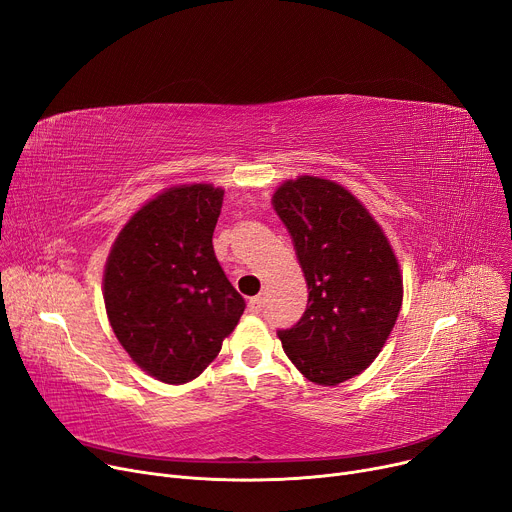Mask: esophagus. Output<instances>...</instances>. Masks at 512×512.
Listing matches in <instances>:
<instances>
[{
  "label": "esophagus",
  "mask_w": 512,
  "mask_h": 512,
  "mask_svg": "<svg viewBox=\"0 0 512 512\" xmlns=\"http://www.w3.org/2000/svg\"><path fill=\"white\" fill-rule=\"evenodd\" d=\"M261 305H263L261 297H253V299H249V311H251V313H259V311H261Z\"/></svg>",
  "instance_id": "1"
}]
</instances>
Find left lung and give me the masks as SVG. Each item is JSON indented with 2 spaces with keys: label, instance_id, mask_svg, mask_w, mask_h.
Masks as SVG:
<instances>
[{
  "label": "left lung",
  "instance_id": "left-lung-1",
  "mask_svg": "<svg viewBox=\"0 0 512 512\" xmlns=\"http://www.w3.org/2000/svg\"><path fill=\"white\" fill-rule=\"evenodd\" d=\"M272 203L309 288L307 311L278 338L307 380L342 384L373 363L396 324L398 259L380 224L338 182L286 180Z\"/></svg>",
  "mask_w": 512,
  "mask_h": 512
}]
</instances>
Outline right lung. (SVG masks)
<instances>
[{
  "mask_svg": "<svg viewBox=\"0 0 512 512\" xmlns=\"http://www.w3.org/2000/svg\"><path fill=\"white\" fill-rule=\"evenodd\" d=\"M224 191L172 186L120 230L103 272L112 330L155 380L186 384L218 357L245 299L213 253Z\"/></svg>",
  "mask_w": 512,
  "mask_h": 512,
  "instance_id": "1",
  "label": "right lung"
}]
</instances>
